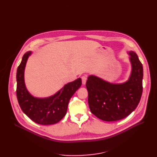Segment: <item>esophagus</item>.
I'll list each match as a JSON object with an SVG mask.
<instances>
[{"label":"esophagus","mask_w":157,"mask_h":157,"mask_svg":"<svg viewBox=\"0 0 157 157\" xmlns=\"http://www.w3.org/2000/svg\"><path fill=\"white\" fill-rule=\"evenodd\" d=\"M86 80H87V78H86V77H85V76H84V77H82V84H83V85L86 84Z\"/></svg>","instance_id":"obj_1"}]
</instances>
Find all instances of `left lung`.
I'll return each instance as SVG.
<instances>
[{"label":"left lung","mask_w":157,"mask_h":157,"mask_svg":"<svg viewBox=\"0 0 157 157\" xmlns=\"http://www.w3.org/2000/svg\"><path fill=\"white\" fill-rule=\"evenodd\" d=\"M132 69L122 83H111L95 75L88 77L86 86L90 111L104 121H117L131 114L137 107L143 92V65L134 52H128Z\"/></svg>","instance_id":"left-lung-1"}]
</instances>
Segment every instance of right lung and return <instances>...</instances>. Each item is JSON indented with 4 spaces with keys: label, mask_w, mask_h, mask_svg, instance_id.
<instances>
[{
    "label": "right lung",
    "mask_w": 157,
    "mask_h": 157,
    "mask_svg": "<svg viewBox=\"0 0 157 157\" xmlns=\"http://www.w3.org/2000/svg\"><path fill=\"white\" fill-rule=\"evenodd\" d=\"M32 52L23 55L16 74V94L22 111L39 124L50 125L59 122L67 113L69 101L75 92L81 86L80 78L69 82L55 94L47 98H36L28 91L24 79L26 63Z\"/></svg>",
    "instance_id": "right-lung-1"
}]
</instances>
